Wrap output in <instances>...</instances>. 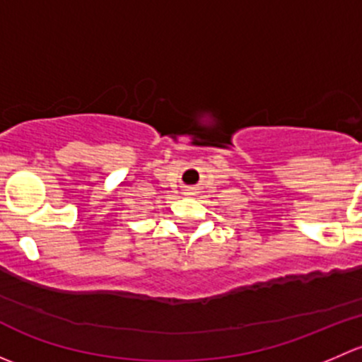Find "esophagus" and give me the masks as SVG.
Wrapping results in <instances>:
<instances>
[{
  "label": "esophagus",
  "instance_id": "1",
  "mask_svg": "<svg viewBox=\"0 0 362 362\" xmlns=\"http://www.w3.org/2000/svg\"><path fill=\"white\" fill-rule=\"evenodd\" d=\"M185 196H194L196 194V189L194 187H189V189H185V192H184Z\"/></svg>",
  "mask_w": 362,
  "mask_h": 362
}]
</instances>
